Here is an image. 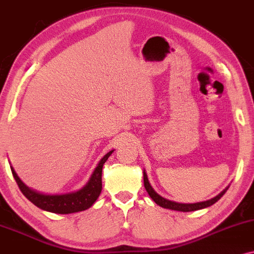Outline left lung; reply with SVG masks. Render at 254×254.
<instances>
[{
    "label": "left lung",
    "instance_id": "1",
    "mask_svg": "<svg viewBox=\"0 0 254 254\" xmlns=\"http://www.w3.org/2000/svg\"><path fill=\"white\" fill-rule=\"evenodd\" d=\"M143 180H144V187L146 189V191H148V194L150 195V197L158 204V206L163 207V208H168V209L180 210V212H193V210H198V209H202V208H206V207L212 206V204H214L216 201L221 198L222 195H224L228 189V187H227L226 189H224V190H222L219 195H216L215 197L210 198V200H208V201H203V202L179 203V202H174V201L167 200V198L160 196V195H158L156 191L152 189L150 183H149L148 176H146L145 172H143Z\"/></svg>",
    "mask_w": 254,
    "mask_h": 254
}]
</instances>
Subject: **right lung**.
I'll return each instance as SVG.
<instances>
[{"label": "right lung", "mask_w": 254, "mask_h": 254, "mask_svg": "<svg viewBox=\"0 0 254 254\" xmlns=\"http://www.w3.org/2000/svg\"><path fill=\"white\" fill-rule=\"evenodd\" d=\"M114 152V150L108 152V154L100 160L99 163L94 172L88 180L84 188L80 190L74 191V193L63 194V195H46L38 193L27 187L24 183L19 179L15 170L11 168V173L19 186L20 190L32 203H34L39 208L47 210V212L57 213V214H69V213H77L90 208L92 204L96 202L98 196L102 191V170L103 166L108 160L110 155Z\"/></svg>", "instance_id": "add662e5"}]
</instances>
